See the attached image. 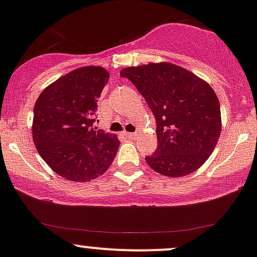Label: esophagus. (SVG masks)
Here are the masks:
<instances>
[{
    "label": "esophagus",
    "mask_w": 257,
    "mask_h": 257,
    "mask_svg": "<svg viewBox=\"0 0 257 257\" xmlns=\"http://www.w3.org/2000/svg\"><path fill=\"white\" fill-rule=\"evenodd\" d=\"M126 136H127L128 137V139H131V140H134V139H136V136H137V135L136 134H135V132H126Z\"/></svg>",
    "instance_id": "esophagus-1"
}]
</instances>
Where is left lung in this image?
I'll return each mask as SVG.
<instances>
[{
    "instance_id": "1",
    "label": "left lung",
    "mask_w": 257,
    "mask_h": 257,
    "mask_svg": "<svg viewBox=\"0 0 257 257\" xmlns=\"http://www.w3.org/2000/svg\"><path fill=\"white\" fill-rule=\"evenodd\" d=\"M157 121L158 148L146 157L153 170L169 178L196 172L211 156L222 128L220 106L207 82L169 62L123 68Z\"/></svg>"
}]
</instances>
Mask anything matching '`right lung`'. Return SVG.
Wrapping results in <instances>:
<instances>
[{
    "label": "right lung",
    "instance_id": "add662e5",
    "mask_svg": "<svg viewBox=\"0 0 257 257\" xmlns=\"http://www.w3.org/2000/svg\"><path fill=\"white\" fill-rule=\"evenodd\" d=\"M107 79L103 67L77 68L48 85L35 101V147L67 180L83 183L103 175L117 153V137L94 126L98 98Z\"/></svg>",
    "mask_w": 257,
    "mask_h": 257
}]
</instances>
